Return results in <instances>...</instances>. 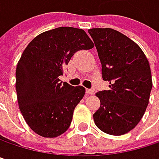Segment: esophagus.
Returning a JSON list of instances; mask_svg holds the SVG:
<instances>
[{
  "label": "esophagus",
  "mask_w": 159,
  "mask_h": 159,
  "mask_svg": "<svg viewBox=\"0 0 159 159\" xmlns=\"http://www.w3.org/2000/svg\"><path fill=\"white\" fill-rule=\"evenodd\" d=\"M85 91H86V94H88V95H92L94 93V90L91 89V88H86Z\"/></svg>",
  "instance_id": "esophagus-1"
}]
</instances>
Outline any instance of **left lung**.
<instances>
[{
  "label": "left lung",
  "instance_id": "8db88e82",
  "mask_svg": "<svg viewBox=\"0 0 159 159\" xmlns=\"http://www.w3.org/2000/svg\"><path fill=\"white\" fill-rule=\"evenodd\" d=\"M101 63L102 78L109 90L97 93L100 107L93 114L98 129L122 135L141 120L149 102L152 76L149 62L140 47L111 28L88 30Z\"/></svg>",
  "mask_w": 159,
  "mask_h": 159
}]
</instances>
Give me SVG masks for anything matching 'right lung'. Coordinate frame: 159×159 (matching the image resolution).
I'll return each instance as SVG.
<instances>
[{
    "instance_id": "add662e5",
    "label": "right lung",
    "mask_w": 159,
    "mask_h": 159,
    "mask_svg": "<svg viewBox=\"0 0 159 159\" xmlns=\"http://www.w3.org/2000/svg\"><path fill=\"white\" fill-rule=\"evenodd\" d=\"M93 47L83 29L63 26L39 35L24 50L16 72L17 100L25 120L39 135L57 137L70 127L85 89L59 76L75 52Z\"/></svg>"
}]
</instances>
